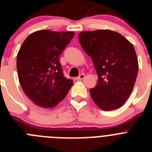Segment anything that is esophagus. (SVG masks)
Listing matches in <instances>:
<instances>
[{"instance_id": "obj_1", "label": "esophagus", "mask_w": 152, "mask_h": 152, "mask_svg": "<svg viewBox=\"0 0 152 152\" xmlns=\"http://www.w3.org/2000/svg\"><path fill=\"white\" fill-rule=\"evenodd\" d=\"M85 78V75H84V74H81V75H79V77H77V80H83V79Z\"/></svg>"}]
</instances>
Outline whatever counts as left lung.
<instances>
[{"label":"left lung","mask_w":152,"mask_h":152,"mask_svg":"<svg viewBox=\"0 0 152 152\" xmlns=\"http://www.w3.org/2000/svg\"><path fill=\"white\" fill-rule=\"evenodd\" d=\"M78 39L98 75L97 84L90 89L92 100L102 110L121 107L131 94L139 71L133 45L110 29L84 31Z\"/></svg>","instance_id":"1"}]
</instances>
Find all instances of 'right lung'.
Returning a JSON list of instances; mask_svg holds the SVG:
<instances>
[{
  "label": "right lung",
  "instance_id": "right-lung-1",
  "mask_svg": "<svg viewBox=\"0 0 152 152\" xmlns=\"http://www.w3.org/2000/svg\"><path fill=\"white\" fill-rule=\"evenodd\" d=\"M75 36L74 32L42 29L24 40L17 57L20 84L36 105L54 108L73 85L64 77L59 56Z\"/></svg>",
  "mask_w": 152,
  "mask_h": 152
}]
</instances>
